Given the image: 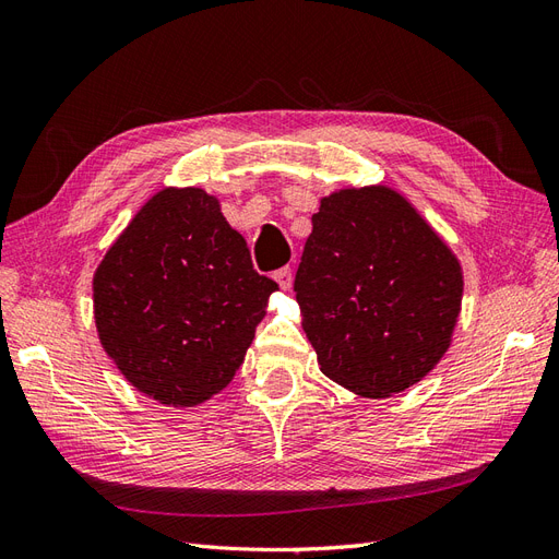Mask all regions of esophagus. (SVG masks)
I'll use <instances>...</instances> for the list:
<instances>
[{
    "instance_id": "1",
    "label": "esophagus",
    "mask_w": 559,
    "mask_h": 559,
    "mask_svg": "<svg viewBox=\"0 0 559 559\" xmlns=\"http://www.w3.org/2000/svg\"><path fill=\"white\" fill-rule=\"evenodd\" d=\"M275 282L282 286V289H292V267H280L275 273Z\"/></svg>"
}]
</instances>
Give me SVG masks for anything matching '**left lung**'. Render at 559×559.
Segmentation results:
<instances>
[{
	"label": "left lung",
	"mask_w": 559,
	"mask_h": 559,
	"mask_svg": "<svg viewBox=\"0 0 559 559\" xmlns=\"http://www.w3.org/2000/svg\"><path fill=\"white\" fill-rule=\"evenodd\" d=\"M321 373L384 399L419 382L450 347L462 265L386 186L321 198L294 280Z\"/></svg>",
	"instance_id": "8db88e82"
}]
</instances>
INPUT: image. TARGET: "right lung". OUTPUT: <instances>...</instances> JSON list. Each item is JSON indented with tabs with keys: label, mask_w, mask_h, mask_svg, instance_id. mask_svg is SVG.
Masks as SVG:
<instances>
[{
	"label": "right lung",
	"mask_w": 559,
	"mask_h": 559,
	"mask_svg": "<svg viewBox=\"0 0 559 559\" xmlns=\"http://www.w3.org/2000/svg\"><path fill=\"white\" fill-rule=\"evenodd\" d=\"M277 289L214 195L163 189L95 270L97 335L134 389L191 408L238 373Z\"/></svg>",
	"instance_id": "right-lung-1"
}]
</instances>
